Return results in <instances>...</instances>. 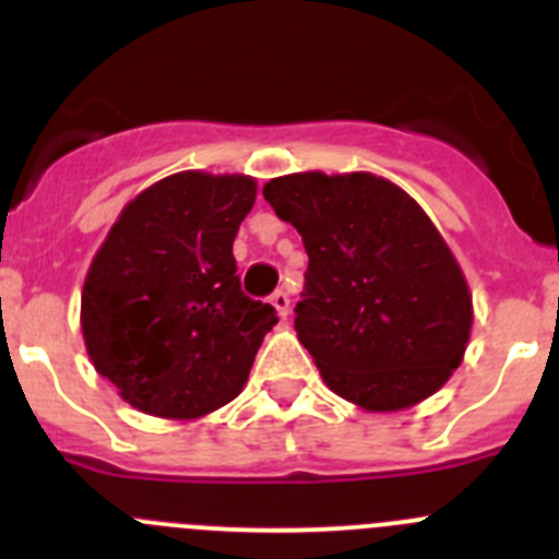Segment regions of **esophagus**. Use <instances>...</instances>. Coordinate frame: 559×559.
I'll list each match as a JSON object with an SVG mask.
<instances>
[{"label": "esophagus", "instance_id": "1", "mask_svg": "<svg viewBox=\"0 0 559 559\" xmlns=\"http://www.w3.org/2000/svg\"><path fill=\"white\" fill-rule=\"evenodd\" d=\"M271 305H274V310L280 316H283V319H288V313H290V296H288V290H276V294L271 296Z\"/></svg>", "mask_w": 559, "mask_h": 559}]
</instances>
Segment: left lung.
I'll list each match as a JSON object with an SVG mask.
<instances>
[{
	"mask_svg": "<svg viewBox=\"0 0 559 559\" xmlns=\"http://www.w3.org/2000/svg\"><path fill=\"white\" fill-rule=\"evenodd\" d=\"M263 195L302 235L294 328L330 392L403 412L445 386L471 341L473 294L426 210L374 173H290Z\"/></svg>",
	"mask_w": 559,
	"mask_h": 559,
	"instance_id": "8db88e82",
	"label": "left lung"
}]
</instances>
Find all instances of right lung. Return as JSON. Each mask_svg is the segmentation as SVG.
<instances>
[{"label":"right lung","mask_w":559,"mask_h":559,"mask_svg":"<svg viewBox=\"0 0 559 559\" xmlns=\"http://www.w3.org/2000/svg\"><path fill=\"white\" fill-rule=\"evenodd\" d=\"M257 199L243 173H173L122 206L86 271L81 330L133 408L199 419L243 392L276 324L240 290L231 243Z\"/></svg>","instance_id":"obj_1"}]
</instances>
